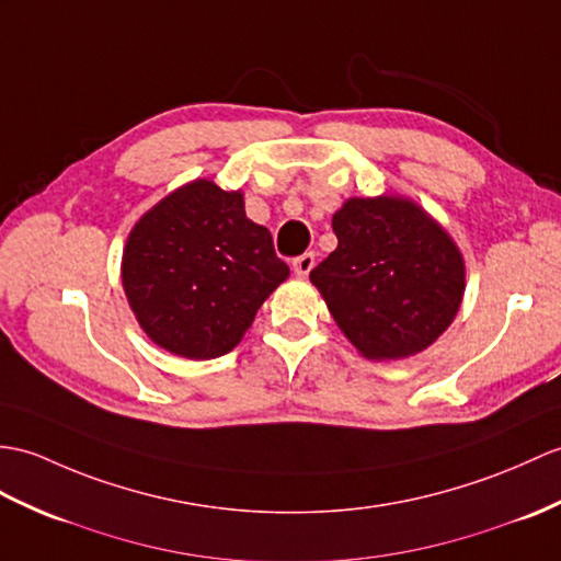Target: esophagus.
Instances as JSON below:
<instances>
[{"instance_id":"34e87169","label":"esophagus","mask_w":561,"mask_h":561,"mask_svg":"<svg viewBox=\"0 0 561 561\" xmlns=\"http://www.w3.org/2000/svg\"><path fill=\"white\" fill-rule=\"evenodd\" d=\"M312 265H316V255L304 253V255H298L294 260V272L298 277H308V272L312 270Z\"/></svg>"}]
</instances>
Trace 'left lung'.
<instances>
[{
    "mask_svg": "<svg viewBox=\"0 0 561 561\" xmlns=\"http://www.w3.org/2000/svg\"><path fill=\"white\" fill-rule=\"evenodd\" d=\"M336 249L310 272L336 328L370 360L421 354L457 318L466 263L449 231L403 195L348 198Z\"/></svg>",
    "mask_w": 561,
    "mask_h": 561,
    "instance_id": "8db88e82",
    "label": "left lung"
}]
</instances>
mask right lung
<instances>
[{"mask_svg":"<svg viewBox=\"0 0 561 561\" xmlns=\"http://www.w3.org/2000/svg\"><path fill=\"white\" fill-rule=\"evenodd\" d=\"M289 277L243 193L193 179L142 215L122 255L140 330L169 354L210 360L237 346L257 308Z\"/></svg>","mask_w":561,"mask_h":561,"instance_id":"1","label":"right lung"}]
</instances>
